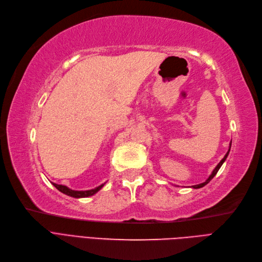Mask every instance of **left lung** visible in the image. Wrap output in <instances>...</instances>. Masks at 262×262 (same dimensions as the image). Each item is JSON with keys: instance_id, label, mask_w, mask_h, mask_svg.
Masks as SVG:
<instances>
[{"instance_id": "8db88e82", "label": "left lung", "mask_w": 262, "mask_h": 262, "mask_svg": "<svg viewBox=\"0 0 262 262\" xmlns=\"http://www.w3.org/2000/svg\"><path fill=\"white\" fill-rule=\"evenodd\" d=\"M231 145H232V142H230V148H229V151H227V152H226V155L224 156V158L221 160V161L220 162H219V164L214 167V170L212 171V173H211L210 174V176L208 177V179L206 180V182H204V183H201V184H198V185H193V186H191L192 188H195V189H197V188H201V187H204L205 186V185H207L211 180H212L213 179V177L215 176V174L217 173V171L219 170H220V167L222 166V164L224 163V161H225V160H226V158H227V156H229V154H230V150H231Z\"/></svg>"}]
</instances>
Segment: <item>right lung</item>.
<instances>
[{
  "mask_svg": "<svg viewBox=\"0 0 262 262\" xmlns=\"http://www.w3.org/2000/svg\"><path fill=\"white\" fill-rule=\"evenodd\" d=\"M52 184L57 190H60L61 192L65 193V195L73 197V198H86V197L94 196L95 193H97L105 185V183L101 184L100 186H98L94 189H89V190H74V189H71L67 186H65V185H58V184H55V183H52Z\"/></svg>",
  "mask_w": 262,
  "mask_h": 262,
  "instance_id": "obj_1",
  "label": "right lung"
}]
</instances>
